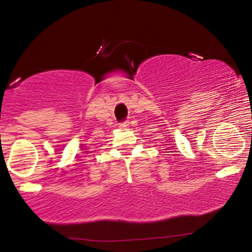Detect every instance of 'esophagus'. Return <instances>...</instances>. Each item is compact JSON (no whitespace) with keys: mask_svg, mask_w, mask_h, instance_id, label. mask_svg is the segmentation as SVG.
<instances>
[{"mask_svg":"<svg viewBox=\"0 0 252 252\" xmlns=\"http://www.w3.org/2000/svg\"><path fill=\"white\" fill-rule=\"evenodd\" d=\"M129 126V124H128V122H125V123H122L119 125V127H120V129H126L127 127Z\"/></svg>","mask_w":252,"mask_h":252,"instance_id":"1","label":"esophagus"}]
</instances>
